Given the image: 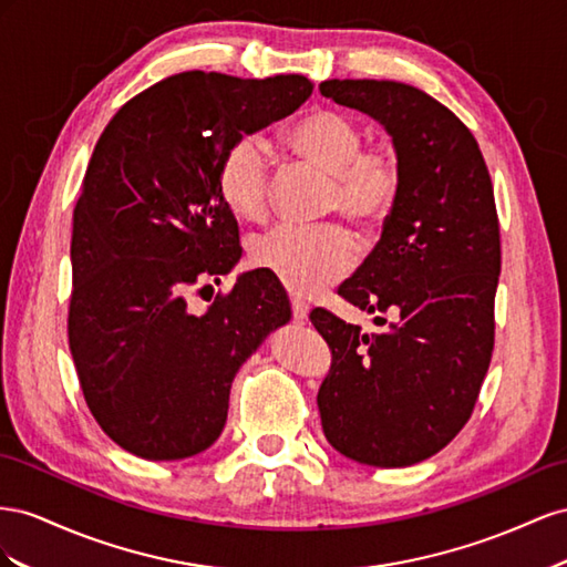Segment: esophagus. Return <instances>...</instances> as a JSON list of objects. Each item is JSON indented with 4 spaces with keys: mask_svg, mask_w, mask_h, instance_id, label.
I'll list each match as a JSON object with an SVG mask.
<instances>
[{
    "mask_svg": "<svg viewBox=\"0 0 567 567\" xmlns=\"http://www.w3.org/2000/svg\"><path fill=\"white\" fill-rule=\"evenodd\" d=\"M292 318L297 322H303L306 318H309V306H306L301 299H292Z\"/></svg>",
    "mask_w": 567,
    "mask_h": 567,
    "instance_id": "obj_1",
    "label": "esophagus"
}]
</instances>
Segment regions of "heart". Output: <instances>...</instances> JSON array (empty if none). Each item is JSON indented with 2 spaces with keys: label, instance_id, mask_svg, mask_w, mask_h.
Instances as JSON below:
<instances>
[{
  "label": "heart",
  "instance_id": "obj_1",
  "mask_svg": "<svg viewBox=\"0 0 567 567\" xmlns=\"http://www.w3.org/2000/svg\"><path fill=\"white\" fill-rule=\"evenodd\" d=\"M303 164L328 175L322 208L361 230L390 218L401 192V164L390 147H363V127L334 109H316L282 135ZM218 194L241 220H264L270 208V166L258 137H241L223 158ZM353 258V241L339 225H280L251 241V261L289 292L309 297L339 278Z\"/></svg>",
  "mask_w": 567,
  "mask_h": 567
}]
</instances>
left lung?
Returning <instances> with one entry per match:
<instances>
[{
	"mask_svg": "<svg viewBox=\"0 0 567 567\" xmlns=\"http://www.w3.org/2000/svg\"><path fill=\"white\" fill-rule=\"evenodd\" d=\"M320 94L375 118L401 164L380 241L339 285V297L386 328L363 332L311 311L332 349L318 390L320 423L347 458L406 467L463 430L492 361L501 272L492 177L473 133L423 90L334 78Z\"/></svg>",
	"mask_w": 567,
	"mask_h": 567,
	"instance_id": "obj_1",
	"label": "left lung"
}]
</instances>
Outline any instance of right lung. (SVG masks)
Instances as JSON below:
<instances>
[{"mask_svg":"<svg viewBox=\"0 0 567 567\" xmlns=\"http://www.w3.org/2000/svg\"><path fill=\"white\" fill-rule=\"evenodd\" d=\"M311 92L303 75L177 73L123 104L96 142L73 212L69 347L94 420L140 458L212 446L239 365L292 318L261 270L204 313L189 297L241 256L223 158Z\"/></svg>","mask_w":567,"mask_h":567,"instance_id":"1","label":"right lung"}]
</instances>
